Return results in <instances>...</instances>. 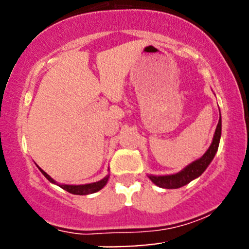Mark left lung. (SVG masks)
Returning <instances> with one entry per match:
<instances>
[{
    "label": "left lung",
    "instance_id": "8db88e82",
    "mask_svg": "<svg viewBox=\"0 0 249 249\" xmlns=\"http://www.w3.org/2000/svg\"><path fill=\"white\" fill-rule=\"evenodd\" d=\"M220 137H221V117L219 118V123L218 125H216L212 144H211V146L208 147L206 153H205L201 158L193 161L192 164H190L187 167H185L181 172L177 174L160 177L148 176V178L152 180L157 186L162 188H179L185 186L188 182L192 181L193 179L201 176V174L204 173V171L207 168L208 165L211 164V161L213 160L214 156H215L216 151H218Z\"/></svg>",
    "mask_w": 249,
    "mask_h": 249
}]
</instances>
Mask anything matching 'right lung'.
Instances as JSON below:
<instances>
[{
    "label": "right lung",
    "mask_w": 249,
    "mask_h": 249,
    "mask_svg": "<svg viewBox=\"0 0 249 249\" xmlns=\"http://www.w3.org/2000/svg\"><path fill=\"white\" fill-rule=\"evenodd\" d=\"M39 171L44 174V177L47 178L49 181L53 182V184H56L55 180L53 178H50L49 174H47L44 172V171L42 170V168H39ZM108 180V176L105 177L104 179H102L101 181H97V182H92V184H87V185H59L63 190L68 191L69 193H72V194H78V196H85V194H90V193H95V192H98L99 190H102L103 187L107 185Z\"/></svg>",
    "instance_id": "1"
}]
</instances>
